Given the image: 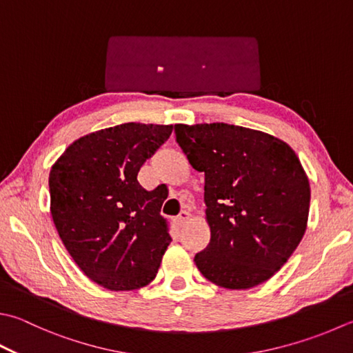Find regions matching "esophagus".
I'll return each mask as SVG.
<instances>
[{
  "label": "esophagus",
  "mask_w": 353,
  "mask_h": 353,
  "mask_svg": "<svg viewBox=\"0 0 353 353\" xmlns=\"http://www.w3.org/2000/svg\"><path fill=\"white\" fill-rule=\"evenodd\" d=\"M190 218H192V214L189 210H181V212H179V215L176 216V221H178L179 225H184Z\"/></svg>",
  "instance_id": "34e87169"
}]
</instances>
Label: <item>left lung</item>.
<instances>
[{
    "label": "left lung",
    "mask_w": 353,
    "mask_h": 353,
    "mask_svg": "<svg viewBox=\"0 0 353 353\" xmlns=\"http://www.w3.org/2000/svg\"><path fill=\"white\" fill-rule=\"evenodd\" d=\"M179 148L204 172L210 243L195 255L204 278L244 290L268 281L307 229L310 184L283 139L241 125L175 124Z\"/></svg>",
    "instance_id": "obj_1"
}]
</instances>
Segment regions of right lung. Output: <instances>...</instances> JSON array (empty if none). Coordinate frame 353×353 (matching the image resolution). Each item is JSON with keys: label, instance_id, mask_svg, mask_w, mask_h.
Returning <instances> with one entry per match:
<instances>
[{"label": "right lung", "instance_id": "1", "mask_svg": "<svg viewBox=\"0 0 353 353\" xmlns=\"http://www.w3.org/2000/svg\"><path fill=\"white\" fill-rule=\"evenodd\" d=\"M172 130V124L124 123L90 132L52 165L53 224L83 274L104 289L148 285L172 241L159 215L164 198L137 179Z\"/></svg>", "mask_w": 353, "mask_h": 353}]
</instances>
